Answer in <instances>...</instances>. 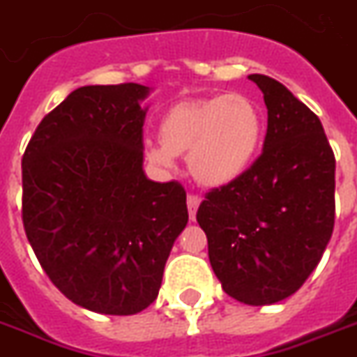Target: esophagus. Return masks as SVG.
<instances>
[{"label": "esophagus", "instance_id": "1", "mask_svg": "<svg viewBox=\"0 0 357 357\" xmlns=\"http://www.w3.org/2000/svg\"><path fill=\"white\" fill-rule=\"evenodd\" d=\"M201 203V197L195 195V193H190L188 195V212H190V220H195V212H197V206Z\"/></svg>", "mask_w": 357, "mask_h": 357}]
</instances>
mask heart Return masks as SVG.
Instances as JSON below:
<instances>
[{"label": "heart", "mask_w": 357, "mask_h": 357, "mask_svg": "<svg viewBox=\"0 0 357 357\" xmlns=\"http://www.w3.org/2000/svg\"><path fill=\"white\" fill-rule=\"evenodd\" d=\"M162 145H149V162L169 169L175 156L188 153V167L199 184L227 186L250 169L261 151L264 115L250 95L186 98L162 115Z\"/></svg>", "instance_id": "heart-1"}]
</instances>
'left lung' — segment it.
I'll list each match as a JSON object with an SVG mask.
<instances>
[{"instance_id":"left-lung-1","label":"left lung","mask_w":357,"mask_h":357,"mask_svg":"<svg viewBox=\"0 0 357 357\" xmlns=\"http://www.w3.org/2000/svg\"><path fill=\"white\" fill-rule=\"evenodd\" d=\"M268 128L261 156L227 186L210 190L197 222L229 296L248 305L281 302L305 283L335 223V156L320 119L283 84L262 74Z\"/></svg>"}]
</instances>
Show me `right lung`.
<instances>
[{"label": "right lung", "instance_id": "add662e5", "mask_svg": "<svg viewBox=\"0 0 357 357\" xmlns=\"http://www.w3.org/2000/svg\"><path fill=\"white\" fill-rule=\"evenodd\" d=\"M139 84L73 91L22 158V222L52 283L79 307L135 314L156 300L188 223L181 182L143 171Z\"/></svg>", "mask_w": 357, "mask_h": 357}]
</instances>
